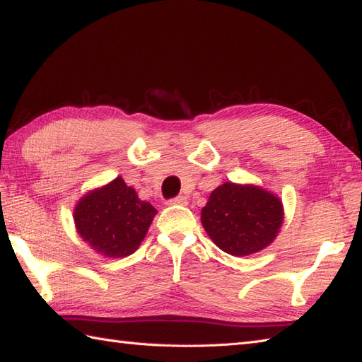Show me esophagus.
<instances>
[{"mask_svg": "<svg viewBox=\"0 0 362 362\" xmlns=\"http://www.w3.org/2000/svg\"><path fill=\"white\" fill-rule=\"evenodd\" d=\"M168 204L169 205H187L188 204V199L185 196H177L174 199H169Z\"/></svg>", "mask_w": 362, "mask_h": 362, "instance_id": "obj_1", "label": "esophagus"}]
</instances>
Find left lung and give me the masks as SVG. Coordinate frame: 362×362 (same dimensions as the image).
<instances>
[{"label":"left lung","instance_id":"left-lung-1","mask_svg":"<svg viewBox=\"0 0 362 362\" xmlns=\"http://www.w3.org/2000/svg\"><path fill=\"white\" fill-rule=\"evenodd\" d=\"M201 219L221 250L247 257L275 240L283 224V205L263 188L227 182L210 194Z\"/></svg>","mask_w":362,"mask_h":362}]
</instances>
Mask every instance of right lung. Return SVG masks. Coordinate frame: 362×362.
Here are the masks:
<instances>
[{
	"label": "right lung",
	"instance_id": "add662e5",
	"mask_svg": "<svg viewBox=\"0 0 362 362\" xmlns=\"http://www.w3.org/2000/svg\"><path fill=\"white\" fill-rule=\"evenodd\" d=\"M157 214L138 199L136 191L117 177L109 185L90 191L74 209L78 233L93 250L109 258L132 255Z\"/></svg>",
	"mask_w": 362,
	"mask_h": 362
}]
</instances>
